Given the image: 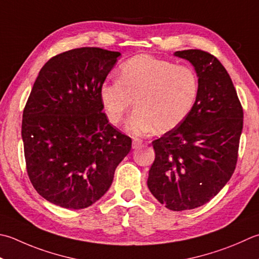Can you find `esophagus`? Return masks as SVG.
Listing matches in <instances>:
<instances>
[{"label": "esophagus", "instance_id": "obj_1", "mask_svg": "<svg viewBox=\"0 0 259 259\" xmlns=\"http://www.w3.org/2000/svg\"><path fill=\"white\" fill-rule=\"evenodd\" d=\"M141 145H143V141H141L140 139L134 138V141H133V148H134V149L139 148V147H140Z\"/></svg>", "mask_w": 259, "mask_h": 259}]
</instances>
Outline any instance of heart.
I'll return each mask as SVG.
<instances>
[{
    "label": "heart",
    "instance_id": "b5f03b06",
    "mask_svg": "<svg viewBox=\"0 0 259 259\" xmlns=\"http://www.w3.org/2000/svg\"><path fill=\"white\" fill-rule=\"evenodd\" d=\"M199 91V77L190 66L138 55L122 64L119 79L101 86L100 96L113 124L120 123L135 103L128 121L131 133H166L189 116Z\"/></svg>",
    "mask_w": 259,
    "mask_h": 259
}]
</instances>
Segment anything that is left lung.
I'll return each instance as SVG.
<instances>
[{
    "mask_svg": "<svg viewBox=\"0 0 259 259\" xmlns=\"http://www.w3.org/2000/svg\"><path fill=\"white\" fill-rule=\"evenodd\" d=\"M199 77L194 108L179 126L153 141L155 160L147 185L173 211L205 204L219 193L236 168L244 112L229 74L203 50L176 52Z\"/></svg>",
    "mask_w": 259,
    "mask_h": 259,
    "instance_id": "1",
    "label": "left lung"
}]
</instances>
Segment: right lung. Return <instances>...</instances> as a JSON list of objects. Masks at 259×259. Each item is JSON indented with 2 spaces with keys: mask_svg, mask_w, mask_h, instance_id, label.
Here are the masks:
<instances>
[{
  "mask_svg": "<svg viewBox=\"0 0 259 259\" xmlns=\"http://www.w3.org/2000/svg\"><path fill=\"white\" fill-rule=\"evenodd\" d=\"M119 52L83 47L40 69L22 115L29 179L44 199L85 209L102 197L129 154L131 138L109 123L100 91Z\"/></svg>",
  "mask_w": 259,
  "mask_h": 259,
  "instance_id": "obj_1",
  "label": "right lung"
}]
</instances>
